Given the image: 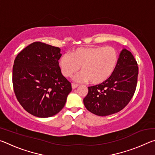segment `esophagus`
<instances>
[{
	"instance_id": "1",
	"label": "esophagus",
	"mask_w": 155,
	"mask_h": 155,
	"mask_svg": "<svg viewBox=\"0 0 155 155\" xmlns=\"http://www.w3.org/2000/svg\"><path fill=\"white\" fill-rule=\"evenodd\" d=\"M78 86L77 84H74V83H72V89H76Z\"/></svg>"
}]
</instances>
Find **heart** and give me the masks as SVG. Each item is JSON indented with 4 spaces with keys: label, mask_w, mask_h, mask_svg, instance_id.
<instances>
[{
    "label": "heart",
    "mask_w": 155,
    "mask_h": 155,
    "mask_svg": "<svg viewBox=\"0 0 155 155\" xmlns=\"http://www.w3.org/2000/svg\"><path fill=\"white\" fill-rule=\"evenodd\" d=\"M119 54L111 46L78 48L70 54H64L59 61V66L65 77H72L79 71L76 78L78 81H89L93 85L103 83L111 78L116 70Z\"/></svg>",
    "instance_id": "1"
}]
</instances>
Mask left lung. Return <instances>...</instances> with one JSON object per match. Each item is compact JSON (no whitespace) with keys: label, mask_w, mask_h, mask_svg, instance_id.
<instances>
[{"label":"left lung","mask_w":155,"mask_h":155,"mask_svg":"<svg viewBox=\"0 0 155 155\" xmlns=\"http://www.w3.org/2000/svg\"><path fill=\"white\" fill-rule=\"evenodd\" d=\"M138 72L134 57L124 48L111 78L103 83L88 87V94L83 99L86 109L99 116H107L121 111L134 95Z\"/></svg>","instance_id":"left-lung-1"}]
</instances>
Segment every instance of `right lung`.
Returning a JSON list of instances; mask_svg holds the SVG:
<instances>
[{
  "label": "right lung",
  "mask_w": 155,
  "mask_h": 155,
  "mask_svg": "<svg viewBox=\"0 0 155 155\" xmlns=\"http://www.w3.org/2000/svg\"><path fill=\"white\" fill-rule=\"evenodd\" d=\"M60 52L58 47L35 41L14 60L12 82L15 96L23 108L36 117L58 114L72 91L71 83L59 66Z\"/></svg>",
  "instance_id": "obj_1"
}]
</instances>
